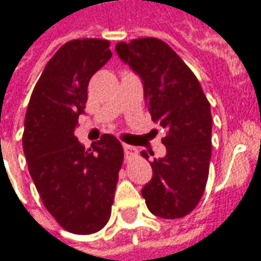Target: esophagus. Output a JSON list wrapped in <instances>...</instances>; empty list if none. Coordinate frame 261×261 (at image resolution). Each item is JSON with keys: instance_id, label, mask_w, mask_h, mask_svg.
<instances>
[{"instance_id": "obj_1", "label": "esophagus", "mask_w": 261, "mask_h": 261, "mask_svg": "<svg viewBox=\"0 0 261 261\" xmlns=\"http://www.w3.org/2000/svg\"><path fill=\"white\" fill-rule=\"evenodd\" d=\"M123 148H124L125 159L134 158V156H136V155H137L136 148H133V147H131V145H127V144H124V145H123Z\"/></svg>"}]
</instances>
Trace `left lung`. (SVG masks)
<instances>
[{
  "mask_svg": "<svg viewBox=\"0 0 261 261\" xmlns=\"http://www.w3.org/2000/svg\"><path fill=\"white\" fill-rule=\"evenodd\" d=\"M116 51L141 78L151 117L166 131L162 138L166 155L149 162L152 179L141 194L153 215L181 218L196 208L207 185L213 130L210 102L192 69L162 40L121 42ZM141 155L149 158L145 151Z\"/></svg>",
  "mask_w": 261,
  "mask_h": 261,
  "instance_id": "1",
  "label": "left lung"
}]
</instances>
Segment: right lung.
<instances>
[{
    "label": "right lung",
    "mask_w": 261,
    "mask_h": 261,
    "mask_svg": "<svg viewBox=\"0 0 261 261\" xmlns=\"http://www.w3.org/2000/svg\"><path fill=\"white\" fill-rule=\"evenodd\" d=\"M110 42L76 39L50 59L32 92L22 137L32 180L65 230L89 235L108 224L119 170L120 141L103 134L89 149L75 137L92 75L112 57Z\"/></svg>",
    "instance_id": "1"
}]
</instances>
